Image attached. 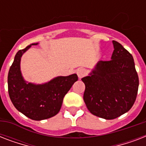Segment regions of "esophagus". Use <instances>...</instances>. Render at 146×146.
<instances>
[{"label":"esophagus","instance_id":"obj_1","mask_svg":"<svg viewBox=\"0 0 146 146\" xmlns=\"http://www.w3.org/2000/svg\"><path fill=\"white\" fill-rule=\"evenodd\" d=\"M76 74H77L78 77L81 79V78L83 77L86 74V70L84 68H79L76 70Z\"/></svg>","mask_w":146,"mask_h":146}]
</instances>
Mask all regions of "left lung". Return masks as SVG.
<instances>
[{
	"mask_svg": "<svg viewBox=\"0 0 146 146\" xmlns=\"http://www.w3.org/2000/svg\"><path fill=\"white\" fill-rule=\"evenodd\" d=\"M110 60H101L85 83L83 99L92 114L113 120L130 110L138 93L139 76L133 57L119 42L113 41Z\"/></svg>",
	"mask_w": 146,
	"mask_h": 146,
	"instance_id": "obj_1",
	"label": "left lung"
}]
</instances>
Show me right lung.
I'll list each match as a JSON object with an SVG mask.
<instances>
[{
    "mask_svg": "<svg viewBox=\"0 0 146 146\" xmlns=\"http://www.w3.org/2000/svg\"><path fill=\"white\" fill-rule=\"evenodd\" d=\"M19 50L8 73V93L16 108L34 120H45L55 116L60 110L63 100L73 83L78 80L76 74L58 76L43 85L26 83L20 72L23 54L32 45Z\"/></svg>",
    "mask_w": 146,
    "mask_h": 146,
    "instance_id": "right-lung-1",
    "label": "right lung"
}]
</instances>
